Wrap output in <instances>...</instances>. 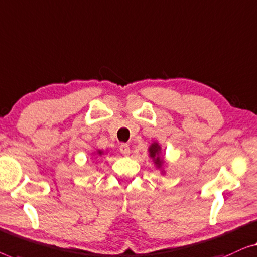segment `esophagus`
I'll list each match as a JSON object with an SVG mask.
<instances>
[{
  "mask_svg": "<svg viewBox=\"0 0 257 257\" xmlns=\"http://www.w3.org/2000/svg\"><path fill=\"white\" fill-rule=\"evenodd\" d=\"M120 151H121L122 155H125V156L129 155L130 154V148H129L128 144L127 143H122L120 146Z\"/></svg>",
  "mask_w": 257,
  "mask_h": 257,
  "instance_id": "esophagus-1",
  "label": "esophagus"
}]
</instances>
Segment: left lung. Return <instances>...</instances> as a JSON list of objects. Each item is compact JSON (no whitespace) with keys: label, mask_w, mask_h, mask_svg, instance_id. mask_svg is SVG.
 <instances>
[{"label":"left lung","mask_w":257,"mask_h":257,"mask_svg":"<svg viewBox=\"0 0 257 257\" xmlns=\"http://www.w3.org/2000/svg\"><path fill=\"white\" fill-rule=\"evenodd\" d=\"M160 154H161L160 144H158L157 142H154L149 147V156L153 158L155 165H156L158 169H162V165H163V160L161 158ZM162 172H163V171H162Z\"/></svg>","instance_id":"obj_1"}]
</instances>
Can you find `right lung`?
Instances as JSON below:
<instances>
[{"label":"right lung","instance_id":"right-lung-1","mask_svg":"<svg viewBox=\"0 0 257 257\" xmlns=\"http://www.w3.org/2000/svg\"><path fill=\"white\" fill-rule=\"evenodd\" d=\"M96 153H97V155H99V156H101V155H103V151L102 150H97Z\"/></svg>","mask_w":257,"mask_h":257}]
</instances>
